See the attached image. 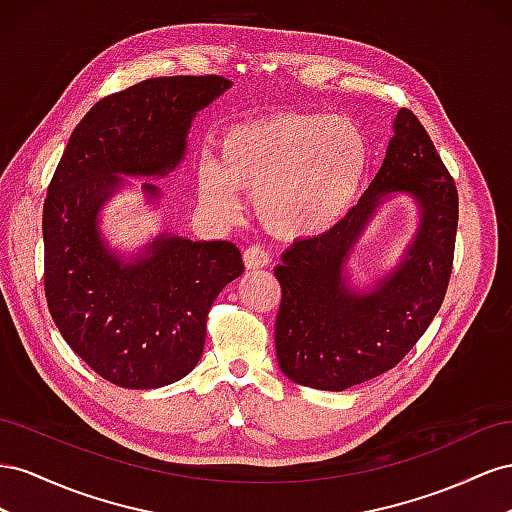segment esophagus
Wrapping results in <instances>:
<instances>
[{
	"label": "esophagus",
	"instance_id": "esophagus-1",
	"mask_svg": "<svg viewBox=\"0 0 512 512\" xmlns=\"http://www.w3.org/2000/svg\"><path fill=\"white\" fill-rule=\"evenodd\" d=\"M270 261V251L264 244H251L244 248V266L257 270V268H264L268 266Z\"/></svg>",
	"mask_w": 512,
	"mask_h": 512
}]
</instances>
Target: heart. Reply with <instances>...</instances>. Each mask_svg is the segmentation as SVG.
Segmentation results:
<instances>
[{"instance_id": "obj_1", "label": "heart", "mask_w": 512, "mask_h": 512, "mask_svg": "<svg viewBox=\"0 0 512 512\" xmlns=\"http://www.w3.org/2000/svg\"><path fill=\"white\" fill-rule=\"evenodd\" d=\"M367 158V141L349 120L279 113L229 128L221 156L203 160L199 191L229 216L238 210V186H248L272 229L317 236L352 206Z\"/></svg>"}]
</instances>
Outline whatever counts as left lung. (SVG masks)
<instances>
[{
  "label": "left lung",
  "mask_w": 512,
  "mask_h": 512,
  "mask_svg": "<svg viewBox=\"0 0 512 512\" xmlns=\"http://www.w3.org/2000/svg\"><path fill=\"white\" fill-rule=\"evenodd\" d=\"M410 192L423 223L404 264L369 295L356 297L342 261L374 208ZM459 223V195L425 126L410 109L356 206L326 233L294 242L274 274L281 283L274 343L281 371L300 386L341 392L382 375L410 354L444 302Z\"/></svg>",
  "instance_id": "obj_1"
}]
</instances>
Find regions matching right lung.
I'll return each mask as SVG.
<instances>
[{"label": "right lung", "instance_id": "right-lung-1", "mask_svg": "<svg viewBox=\"0 0 512 512\" xmlns=\"http://www.w3.org/2000/svg\"><path fill=\"white\" fill-rule=\"evenodd\" d=\"M229 85L218 75L156 77L105 96L72 130L49 182V313L72 352L120 388H160L191 373L212 302L244 264L233 242L169 236L124 266L102 244L96 214L120 186L115 175H163L178 165L193 115Z\"/></svg>", "mask_w": 512, "mask_h": 512}]
</instances>
